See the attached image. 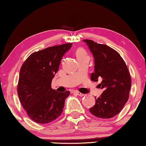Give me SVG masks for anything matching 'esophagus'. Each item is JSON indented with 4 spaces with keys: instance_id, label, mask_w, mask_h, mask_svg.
I'll list each match as a JSON object with an SVG mask.
<instances>
[{
    "instance_id": "34e87169",
    "label": "esophagus",
    "mask_w": 146,
    "mask_h": 146,
    "mask_svg": "<svg viewBox=\"0 0 146 146\" xmlns=\"http://www.w3.org/2000/svg\"><path fill=\"white\" fill-rule=\"evenodd\" d=\"M75 93L77 94V95H78V96H84V94H82V93H80V92H78V91H77V90H75Z\"/></svg>"
}]
</instances>
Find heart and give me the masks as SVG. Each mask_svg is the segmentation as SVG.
Masks as SVG:
<instances>
[{
	"mask_svg": "<svg viewBox=\"0 0 146 146\" xmlns=\"http://www.w3.org/2000/svg\"><path fill=\"white\" fill-rule=\"evenodd\" d=\"M88 54L86 50L82 48H78L76 50V56H77V58H80V57H82L84 56H87Z\"/></svg>",
	"mask_w": 146,
	"mask_h": 146,
	"instance_id": "1",
	"label": "heart"
}]
</instances>
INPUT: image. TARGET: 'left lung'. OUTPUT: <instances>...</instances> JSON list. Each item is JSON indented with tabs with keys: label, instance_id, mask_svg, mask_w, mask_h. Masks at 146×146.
I'll use <instances>...</instances> for the list:
<instances>
[{
	"label": "left lung",
	"instance_id": "obj_1",
	"mask_svg": "<svg viewBox=\"0 0 146 146\" xmlns=\"http://www.w3.org/2000/svg\"><path fill=\"white\" fill-rule=\"evenodd\" d=\"M94 57L95 72L91 74L92 81H98L104 91L90 112L95 116L108 119L122 110L129 97L131 77L126 63L116 50L104 44L84 40Z\"/></svg>",
	"mask_w": 146,
	"mask_h": 146
}]
</instances>
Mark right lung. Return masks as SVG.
Returning a JSON list of instances; mask_svg holds the SVG:
<instances>
[{
	"mask_svg": "<svg viewBox=\"0 0 146 146\" xmlns=\"http://www.w3.org/2000/svg\"><path fill=\"white\" fill-rule=\"evenodd\" d=\"M71 45L68 43L34 52L21 68L18 96L28 116L37 123H50L63 111L65 99L70 92H58L50 84L62 56Z\"/></svg>",
	"mask_w": 146,
	"mask_h": 146,
	"instance_id": "right-lung-1",
	"label": "right lung"
}]
</instances>
